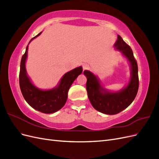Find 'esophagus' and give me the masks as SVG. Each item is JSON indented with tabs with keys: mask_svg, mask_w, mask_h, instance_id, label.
I'll list each match as a JSON object with an SVG mask.
<instances>
[{
	"mask_svg": "<svg viewBox=\"0 0 159 159\" xmlns=\"http://www.w3.org/2000/svg\"><path fill=\"white\" fill-rule=\"evenodd\" d=\"M83 70H87V69H88L89 68V65H87V64H84L83 66Z\"/></svg>",
	"mask_w": 159,
	"mask_h": 159,
	"instance_id": "esophagus-1",
	"label": "esophagus"
}]
</instances>
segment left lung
I'll list each match as a JSON object with an SVG mask.
<instances>
[{
  "mask_svg": "<svg viewBox=\"0 0 159 159\" xmlns=\"http://www.w3.org/2000/svg\"><path fill=\"white\" fill-rule=\"evenodd\" d=\"M114 47L130 64V78L123 89L116 92L108 90L101 84L98 77L93 72L87 70L84 71L87 78L86 87L90 103L97 111L106 115H116L127 108L134 101L139 89L138 66L132 49L119 35Z\"/></svg>",
  "mask_w": 159,
  "mask_h": 159,
  "instance_id": "8db88e82",
  "label": "left lung"
}]
</instances>
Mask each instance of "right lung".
Wrapping results in <instances>:
<instances>
[{"mask_svg":"<svg viewBox=\"0 0 159 159\" xmlns=\"http://www.w3.org/2000/svg\"><path fill=\"white\" fill-rule=\"evenodd\" d=\"M41 33L32 39L29 43ZM28 47L29 44L27 45L26 51L22 57L20 61L19 84L21 93L27 103L35 110L46 114L55 112L65 105L70 86L78 76L82 73L83 68L79 66L67 72L62 76L56 87L49 90L40 89L33 84L27 75L25 64L28 54Z\"/></svg>","mask_w":159,"mask_h":159,"instance_id":"1","label":"right lung"}]
</instances>
